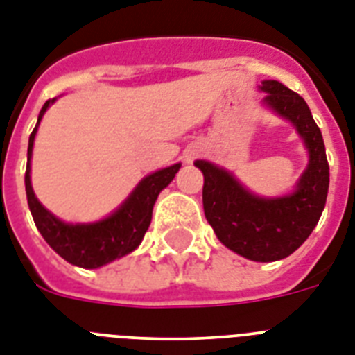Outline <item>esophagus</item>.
Returning a JSON list of instances; mask_svg holds the SVG:
<instances>
[{
	"instance_id": "34e87169",
	"label": "esophagus",
	"mask_w": 355,
	"mask_h": 355,
	"mask_svg": "<svg viewBox=\"0 0 355 355\" xmlns=\"http://www.w3.org/2000/svg\"><path fill=\"white\" fill-rule=\"evenodd\" d=\"M193 155H195V153H189V155H187V160H191Z\"/></svg>"
}]
</instances>
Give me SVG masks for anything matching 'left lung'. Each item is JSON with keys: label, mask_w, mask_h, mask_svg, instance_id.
<instances>
[{"label": "left lung", "mask_w": 355, "mask_h": 355, "mask_svg": "<svg viewBox=\"0 0 355 355\" xmlns=\"http://www.w3.org/2000/svg\"><path fill=\"white\" fill-rule=\"evenodd\" d=\"M261 91L266 93L262 102L295 125L310 155L295 191L262 198L215 164L197 160L195 166L204 175V215L218 241L250 261L272 262L292 255L318 226L327 204L330 171L321 129L302 96L275 80H264Z\"/></svg>", "instance_id": "1"}]
</instances>
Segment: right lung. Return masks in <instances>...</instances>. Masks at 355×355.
Segmentation results:
<instances>
[{
  "label": "right lung",
  "instance_id": "obj_1",
  "mask_svg": "<svg viewBox=\"0 0 355 355\" xmlns=\"http://www.w3.org/2000/svg\"><path fill=\"white\" fill-rule=\"evenodd\" d=\"M53 102L54 100L45 102L37 116L36 128L28 138V162L27 171H25V191H27L28 207L42 237L60 257L74 266L93 270L137 250L151 224L153 206L157 202L158 193L169 186V182L180 169V164L155 171L142 178L128 200L107 218L91 224L63 223L43 207V204L34 195L33 184H31V157H33L34 137H36L40 120Z\"/></svg>",
  "mask_w": 355,
  "mask_h": 355
}]
</instances>
